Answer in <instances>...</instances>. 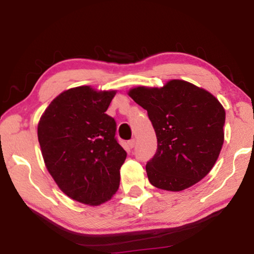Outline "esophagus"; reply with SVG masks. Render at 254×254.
Here are the masks:
<instances>
[{"mask_svg": "<svg viewBox=\"0 0 254 254\" xmlns=\"http://www.w3.org/2000/svg\"><path fill=\"white\" fill-rule=\"evenodd\" d=\"M135 144H136V141H135V138H131L130 141H128V145H129L130 148H134Z\"/></svg>", "mask_w": 254, "mask_h": 254, "instance_id": "34e87169", "label": "esophagus"}]
</instances>
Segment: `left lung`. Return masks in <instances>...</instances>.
I'll return each mask as SVG.
<instances>
[{
	"instance_id": "1",
	"label": "left lung",
	"mask_w": 254,
	"mask_h": 254,
	"mask_svg": "<svg viewBox=\"0 0 254 254\" xmlns=\"http://www.w3.org/2000/svg\"><path fill=\"white\" fill-rule=\"evenodd\" d=\"M147 110L157 150L145 165L151 185L178 192L204 178L224 141L225 111L204 89L182 79L163 88L137 86L128 92Z\"/></svg>"
}]
</instances>
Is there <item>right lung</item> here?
<instances>
[{
    "label": "right lung",
    "instance_id": "obj_1",
    "mask_svg": "<svg viewBox=\"0 0 254 254\" xmlns=\"http://www.w3.org/2000/svg\"><path fill=\"white\" fill-rule=\"evenodd\" d=\"M116 91L88 85L60 93L38 124L45 164L65 195L98 206L119 189L127 152L116 138L117 124L105 113Z\"/></svg>",
    "mask_w": 254,
    "mask_h": 254
}]
</instances>
